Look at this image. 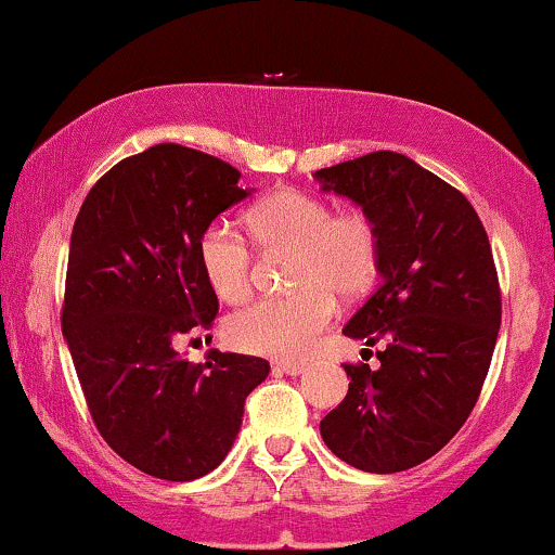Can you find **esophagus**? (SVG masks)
Here are the masks:
<instances>
[{"label": "esophagus", "instance_id": "34e87169", "mask_svg": "<svg viewBox=\"0 0 555 555\" xmlns=\"http://www.w3.org/2000/svg\"><path fill=\"white\" fill-rule=\"evenodd\" d=\"M272 369L280 371V374H288V376H298V374H304V371H306L304 363H291V361H280Z\"/></svg>", "mask_w": 555, "mask_h": 555}]
</instances>
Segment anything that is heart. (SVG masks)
I'll use <instances>...</instances> for the list:
<instances>
[{"label":"heart","mask_w":555,"mask_h":555,"mask_svg":"<svg viewBox=\"0 0 555 555\" xmlns=\"http://www.w3.org/2000/svg\"><path fill=\"white\" fill-rule=\"evenodd\" d=\"M251 238L267 254H291L296 293L262 298L228 322V340L246 353L301 358L335 317V297L363 296L379 275V233L361 210L335 212L330 202L278 189L246 215ZM202 275L215 296L238 304L251 291V249L225 220L202 231Z\"/></svg>","instance_id":"1"}]
</instances>
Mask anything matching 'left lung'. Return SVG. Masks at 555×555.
<instances>
[{
	"instance_id": "left-lung-1",
	"label": "left lung",
	"mask_w": 555,
	"mask_h": 555,
	"mask_svg": "<svg viewBox=\"0 0 555 555\" xmlns=\"http://www.w3.org/2000/svg\"><path fill=\"white\" fill-rule=\"evenodd\" d=\"M379 233V288L345 324L382 366L345 363L348 395L319 423L324 444L366 473H402L460 431L501 327L491 244L465 194L408 155L379 150L317 171Z\"/></svg>"
}]
</instances>
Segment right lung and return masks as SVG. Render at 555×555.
I'll return each instance as SVG.
<instances>
[{"label": "right lung", "mask_w": 555, "mask_h": 555, "mask_svg": "<svg viewBox=\"0 0 555 555\" xmlns=\"http://www.w3.org/2000/svg\"><path fill=\"white\" fill-rule=\"evenodd\" d=\"M238 179L231 163L163 142L103 173L72 228L62 335L98 431L153 478L215 470L270 374L257 356L210 350L192 363L173 348L218 314L197 244L251 194Z\"/></svg>", "instance_id": "obj_1"}]
</instances>
